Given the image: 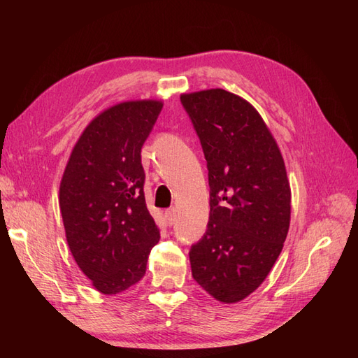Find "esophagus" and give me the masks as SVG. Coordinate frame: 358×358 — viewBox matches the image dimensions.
<instances>
[{"instance_id":"esophagus-1","label":"esophagus","mask_w":358,"mask_h":358,"mask_svg":"<svg viewBox=\"0 0 358 358\" xmlns=\"http://www.w3.org/2000/svg\"><path fill=\"white\" fill-rule=\"evenodd\" d=\"M164 217H166V220L167 222H169L171 224L175 222V218H177V209H173V208H171V209H167V210H164Z\"/></svg>"}]
</instances>
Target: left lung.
Here are the masks:
<instances>
[{
    "instance_id": "1",
    "label": "left lung",
    "mask_w": 358,
    "mask_h": 358,
    "mask_svg": "<svg viewBox=\"0 0 358 358\" xmlns=\"http://www.w3.org/2000/svg\"><path fill=\"white\" fill-rule=\"evenodd\" d=\"M208 162V229L189 250L192 277L223 303H237L268 277L291 222V187L263 118L223 89L180 96Z\"/></svg>"
}]
</instances>
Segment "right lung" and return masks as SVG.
<instances>
[{"mask_svg":"<svg viewBox=\"0 0 358 358\" xmlns=\"http://www.w3.org/2000/svg\"><path fill=\"white\" fill-rule=\"evenodd\" d=\"M159 101H126L101 112L81 134L59 186L67 245L96 291L118 294L146 273L159 229L144 199L141 148Z\"/></svg>","mask_w":358,"mask_h":358,"instance_id":"right-lung-1","label":"right lung"}]
</instances>
